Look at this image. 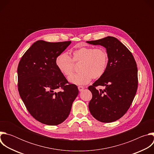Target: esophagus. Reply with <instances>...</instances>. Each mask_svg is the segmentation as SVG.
Instances as JSON below:
<instances>
[{
  "label": "esophagus",
  "instance_id": "obj_1",
  "mask_svg": "<svg viewBox=\"0 0 154 154\" xmlns=\"http://www.w3.org/2000/svg\"><path fill=\"white\" fill-rule=\"evenodd\" d=\"M84 88H85V87L83 86H78V89H79V91H82Z\"/></svg>",
  "mask_w": 154,
  "mask_h": 154
}]
</instances>
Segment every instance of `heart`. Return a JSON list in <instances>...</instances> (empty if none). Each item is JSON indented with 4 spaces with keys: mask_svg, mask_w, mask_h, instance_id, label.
Returning <instances> with one entry per match:
<instances>
[{
    "mask_svg": "<svg viewBox=\"0 0 154 154\" xmlns=\"http://www.w3.org/2000/svg\"><path fill=\"white\" fill-rule=\"evenodd\" d=\"M72 60L66 52L58 54L55 58V65L59 71L66 76L71 75L74 71V63H80L79 74L68 78L71 83L81 85L91 82L92 79H99L105 74L108 63V55L103 48L81 47L72 52Z\"/></svg>",
    "mask_w": 154,
    "mask_h": 154,
    "instance_id": "1",
    "label": "heart"
}]
</instances>
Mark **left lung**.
Listing matches in <instances>:
<instances>
[{
  "mask_svg": "<svg viewBox=\"0 0 154 154\" xmlns=\"http://www.w3.org/2000/svg\"><path fill=\"white\" fill-rule=\"evenodd\" d=\"M104 47L108 55L105 74L88 87L93 97L89 103L92 116L102 122H112L122 117L130 108L138 88V69L130 51L113 36L86 41ZM97 85L105 86L97 91Z\"/></svg>",
  "mask_w": 154,
  "mask_h": 154,
  "instance_id": "obj_1",
  "label": "left lung"
}]
</instances>
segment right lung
<instances>
[{"label": "right lung", "instance_id": "1", "mask_svg": "<svg viewBox=\"0 0 154 154\" xmlns=\"http://www.w3.org/2000/svg\"><path fill=\"white\" fill-rule=\"evenodd\" d=\"M71 41H36L22 57L17 68L19 95L30 114L39 122L56 125L66 119L79 94L55 65L57 56ZM58 89L63 90L57 92Z\"/></svg>", "mask_w": 154, "mask_h": 154}]
</instances>
